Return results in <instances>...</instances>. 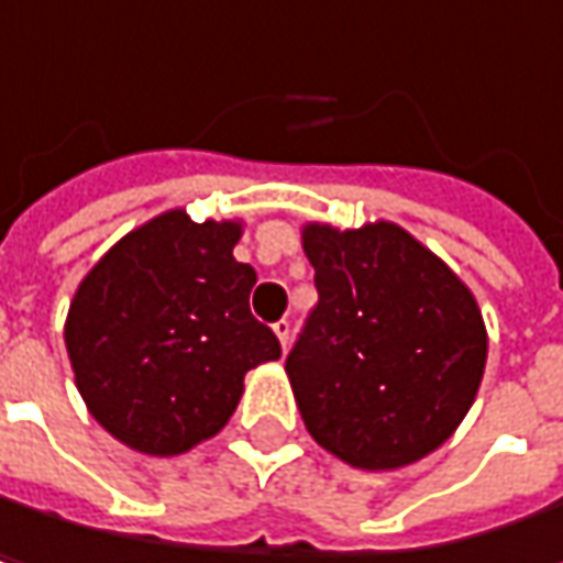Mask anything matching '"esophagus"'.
Masks as SVG:
<instances>
[{
	"instance_id": "obj_1",
	"label": "esophagus",
	"mask_w": 563,
	"mask_h": 563,
	"mask_svg": "<svg viewBox=\"0 0 563 563\" xmlns=\"http://www.w3.org/2000/svg\"><path fill=\"white\" fill-rule=\"evenodd\" d=\"M274 332H277L283 352H286V345H289V335H292V325H289V319H280V322H274Z\"/></svg>"
}]
</instances>
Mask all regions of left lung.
<instances>
[{
  "instance_id": "8db88e82",
  "label": "left lung",
  "mask_w": 563,
  "mask_h": 563,
  "mask_svg": "<svg viewBox=\"0 0 563 563\" xmlns=\"http://www.w3.org/2000/svg\"><path fill=\"white\" fill-rule=\"evenodd\" d=\"M319 302L286 375L319 446L362 470L437 450L466 417L486 368L473 292L397 224L302 231Z\"/></svg>"
}]
</instances>
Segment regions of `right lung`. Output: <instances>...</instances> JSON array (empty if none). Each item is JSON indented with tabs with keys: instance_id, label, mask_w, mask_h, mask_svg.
Listing matches in <instances>:
<instances>
[{
	"instance_id": "right-lung-1",
	"label": "right lung",
	"mask_w": 563,
	"mask_h": 563,
	"mask_svg": "<svg viewBox=\"0 0 563 563\" xmlns=\"http://www.w3.org/2000/svg\"><path fill=\"white\" fill-rule=\"evenodd\" d=\"M241 228L159 214L77 286L64 342L90 413L126 446L175 456L234 413L244 375L280 358L251 316L257 274L234 261Z\"/></svg>"
}]
</instances>
